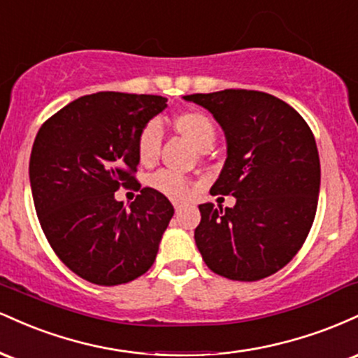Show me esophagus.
I'll list each match as a JSON object with an SVG mask.
<instances>
[{
	"instance_id": "esophagus-1",
	"label": "esophagus",
	"mask_w": 358,
	"mask_h": 358,
	"mask_svg": "<svg viewBox=\"0 0 358 358\" xmlns=\"http://www.w3.org/2000/svg\"><path fill=\"white\" fill-rule=\"evenodd\" d=\"M173 207H175V210H176V212H178V210H180V208H182V207H183V203H182V202H178V200H173Z\"/></svg>"
}]
</instances>
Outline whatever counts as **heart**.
Wrapping results in <instances>:
<instances>
[{
	"mask_svg": "<svg viewBox=\"0 0 358 358\" xmlns=\"http://www.w3.org/2000/svg\"><path fill=\"white\" fill-rule=\"evenodd\" d=\"M173 126L180 134H183L196 150L203 151L212 146L215 139V127L207 114L200 110H182L173 117ZM159 146H162V133L155 122H150L141 129L138 136V158L143 163H150L158 156ZM151 185L158 192L165 193L171 199H185L190 193V183L185 176L175 173V171L162 170L158 171Z\"/></svg>",
	"mask_w": 358,
	"mask_h": 358,
	"instance_id": "obj_1",
	"label": "heart"
}]
</instances>
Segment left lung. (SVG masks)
I'll use <instances>...</instances> for the list:
<instances>
[{
    "mask_svg": "<svg viewBox=\"0 0 358 358\" xmlns=\"http://www.w3.org/2000/svg\"><path fill=\"white\" fill-rule=\"evenodd\" d=\"M224 131L227 158L212 195L234 207L199 205L195 244L213 273L257 281L285 268L305 242L320 195V156L306 121L266 92L225 89L183 96Z\"/></svg>",
    "mask_w": 358,
    "mask_h": 358,
    "instance_id": "8db88e82",
    "label": "left lung"
}]
</instances>
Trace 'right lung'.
<instances>
[{
    "mask_svg": "<svg viewBox=\"0 0 358 358\" xmlns=\"http://www.w3.org/2000/svg\"><path fill=\"white\" fill-rule=\"evenodd\" d=\"M166 101L110 90L82 96L35 138L30 187L40 225L62 262L94 285L145 274L175 213L155 188H143L129 207L114 196L121 185L136 183L138 136Z\"/></svg>",
    "mask_w": 358,
    "mask_h": 358,
    "instance_id": "obj_1",
    "label": "right lung"
}]
</instances>
